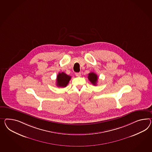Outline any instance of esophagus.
I'll list each match as a JSON object with an SVG mask.
<instances>
[{
    "instance_id": "esophagus-1",
    "label": "esophagus",
    "mask_w": 152,
    "mask_h": 152,
    "mask_svg": "<svg viewBox=\"0 0 152 152\" xmlns=\"http://www.w3.org/2000/svg\"><path fill=\"white\" fill-rule=\"evenodd\" d=\"M75 75L78 77H80L81 76V73H75Z\"/></svg>"
}]
</instances>
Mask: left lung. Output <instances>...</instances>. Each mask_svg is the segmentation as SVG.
I'll return each instance as SVG.
<instances>
[{"label": "left lung", "mask_w": 152, "mask_h": 152, "mask_svg": "<svg viewBox=\"0 0 152 152\" xmlns=\"http://www.w3.org/2000/svg\"><path fill=\"white\" fill-rule=\"evenodd\" d=\"M88 79L90 80V82H91L94 86H96L97 84V79L98 77L97 75L94 73L93 72H91L89 74H88Z\"/></svg>", "instance_id": "1"}]
</instances>
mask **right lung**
<instances>
[{"mask_svg": "<svg viewBox=\"0 0 152 152\" xmlns=\"http://www.w3.org/2000/svg\"><path fill=\"white\" fill-rule=\"evenodd\" d=\"M71 79V77L64 72L59 73L57 76V84L58 87H66Z\"/></svg>", "mask_w": 152, "mask_h": 152, "instance_id": "obj_1", "label": "right lung"}]
</instances>
